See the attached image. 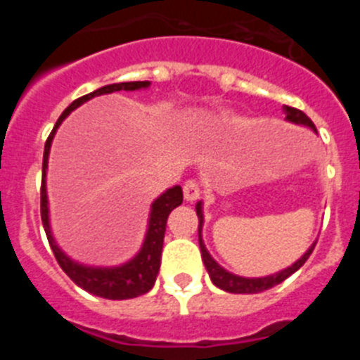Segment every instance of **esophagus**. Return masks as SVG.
Returning a JSON list of instances; mask_svg holds the SVG:
<instances>
[{
    "mask_svg": "<svg viewBox=\"0 0 360 360\" xmlns=\"http://www.w3.org/2000/svg\"><path fill=\"white\" fill-rule=\"evenodd\" d=\"M198 196H200L198 182H196V180H187V182L184 184V198H186L187 202H195Z\"/></svg>",
    "mask_w": 360,
    "mask_h": 360,
    "instance_id": "34e87169",
    "label": "esophagus"
}]
</instances>
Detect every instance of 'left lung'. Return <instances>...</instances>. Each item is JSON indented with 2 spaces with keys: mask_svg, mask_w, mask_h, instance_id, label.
Listing matches in <instances>:
<instances>
[{
  "mask_svg": "<svg viewBox=\"0 0 360 360\" xmlns=\"http://www.w3.org/2000/svg\"><path fill=\"white\" fill-rule=\"evenodd\" d=\"M283 113H285V120H288V122L299 124V126H307V128H310L311 131L317 133L314 122H311V120L308 119L301 110H295V108H290V106H283ZM196 214H198V221H200L198 241H200V250H202L203 265H205V269H207L209 278H211V281L214 283L216 287L221 288V290L225 292H231V294H257V292L269 290V288L276 287V285L285 281L288 276L294 274L295 270L301 269V266L304 265V262L310 257L314 247H316V241H314V243L308 247L307 252L299 257L297 262L292 263V265L287 266V269L279 270V272H276V274L265 276V278H243V276L232 274V272L225 270L224 266L218 265V263L212 259V256L209 254L207 247H205V243H203L202 240V227H203V203L202 202L196 203Z\"/></svg>",
  "mask_w": 360,
  "mask_h": 360,
  "instance_id": "left-lung-1",
  "label": "left lung"
}]
</instances>
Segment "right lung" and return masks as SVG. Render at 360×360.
<instances>
[{
  "mask_svg": "<svg viewBox=\"0 0 360 360\" xmlns=\"http://www.w3.org/2000/svg\"><path fill=\"white\" fill-rule=\"evenodd\" d=\"M149 84H151L149 81L115 82V84L103 86V88L91 91V94L75 98V101L63 111L61 117L57 119L56 126H53L52 133H50V136L46 139V144H44L43 182H41V219H43V227L44 232H46V238H49L50 247H52V252L53 256H56L57 263H59L61 269L66 272V276H68L77 287H81L82 290L90 292V294L98 295V297L104 299H133L151 290L155 281H157L158 270H160V257L162 247H164V234L165 225H167V216L171 214V211H173L174 207H178V205L184 202L182 187H169V189L164 191V193L151 203V212H149L148 231H146L144 243H142L141 250H139L129 262L117 266L82 265V263L72 259V257L57 245V241L53 240L52 227H50L49 195H46V169H49L50 148H52L53 135H56L57 128L61 126L63 120H65L75 108L84 104L86 101L98 97V95L113 94V91L142 90V88H149Z\"/></svg>",
  "mask_w": 360,
  "mask_h": 360,
  "instance_id": "1",
  "label": "right lung"
}]
</instances>
